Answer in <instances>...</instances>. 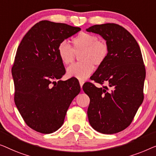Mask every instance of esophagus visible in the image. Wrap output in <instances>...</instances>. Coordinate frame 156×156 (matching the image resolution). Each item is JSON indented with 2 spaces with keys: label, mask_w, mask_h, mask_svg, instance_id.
<instances>
[{
  "label": "esophagus",
  "mask_w": 156,
  "mask_h": 156,
  "mask_svg": "<svg viewBox=\"0 0 156 156\" xmlns=\"http://www.w3.org/2000/svg\"><path fill=\"white\" fill-rule=\"evenodd\" d=\"M79 83H80V87H81V88H82L83 85V84H84V81H83V80H79Z\"/></svg>",
  "instance_id": "obj_1"
}]
</instances>
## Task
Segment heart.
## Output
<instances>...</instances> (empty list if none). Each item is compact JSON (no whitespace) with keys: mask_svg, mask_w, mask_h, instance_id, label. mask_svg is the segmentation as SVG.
I'll return each instance as SVG.
<instances>
[{"mask_svg":"<svg viewBox=\"0 0 156 156\" xmlns=\"http://www.w3.org/2000/svg\"><path fill=\"white\" fill-rule=\"evenodd\" d=\"M73 48L67 41H62L57 47V54L62 63L68 65L75 58V53L81 52L79 56L80 62L73 63L67 68L66 75L69 78L85 80L90 76L97 66L102 65L108 55L107 43L98 39L95 34L80 32L72 39Z\"/></svg>","mask_w":156,"mask_h":156,"instance_id":"heart-1","label":"heart"}]
</instances>
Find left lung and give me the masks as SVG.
I'll return each mask as SVG.
<instances>
[{"label": "left lung", "mask_w": 156, "mask_h": 156, "mask_svg": "<svg viewBox=\"0 0 156 156\" xmlns=\"http://www.w3.org/2000/svg\"><path fill=\"white\" fill-rule=\"evenodd\" d=\"M87 32L100 34L108 46V55L92 76L107 86L83 85L89 96L87 117L98 132L113 134L128 127L144 100L146 71L141 49L132 35L115 23L95 25Z\"/></svg>", "instance_id": "1"}]
</instances>
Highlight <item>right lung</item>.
Segmentation results:
<instances>
[{"label":"right lung","mask_w":156,"mask_h":156,"mask_svg":"<svg viewBox=\"0 0 156 156\" xmlns=\"http://www.w3.org/2000/svg\"><path fill=\"white\" fill-rule=\"evenodd\" d=\"M80 30L64 23L43 20L27 32L17 48L12 68L15 103L26 124L38 132L58 130L80 93L76 79L60 80L66 70L57 54L59 43Z\"/></svg>","instance_id":"right-lung-1"}]
</instances>
